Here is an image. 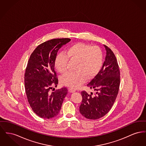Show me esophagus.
I'll use <instances>...</instances> for the list:
<instances>
[{
	"label": "esophagus",
	"instance_id": "obj_1",
	"mask_svg": "<svg viewBox=\"0 0 146 146\" xmlns=\"http://www.w3.org/2000/svg\"><path fill=\"white\" fill-rule=\"evenodd\" d=\"M69 91L70 92V93H73V92H76V90L75 89H72V88H69L68 89Z\"/></svg>",
	"mask_w": 146,
	"mask_h": 146
}]
</instances>
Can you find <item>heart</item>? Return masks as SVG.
<instances>
[{
	"label": "heart",
	"instance_id": "1",
	"mask_svg": "<svg viewBox=\"0 0 146 146\" xmlns=\"http://www.w3.org/2000/svg\"><path fill=\"white\" fill-rule=\"evenodd\" d=\"M69 59L77 61L76 72H67L60 79L62 84L70 88L76 89L83 84L88 79L95 77L100 71L103 64V53L98 46L92 47L82 42L73 44L65 53L57 55L54 66L60 73H64L68 64Z\"/></svg>",
	"mask_w": 146,
	"mask_h": 146
}]
</instances>
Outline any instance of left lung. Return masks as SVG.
Instances as JSON below:
<instances>
[{"instance_id": "obj_1", "label": "left lung", "mask_w": 146, "mask_h": 146, "mask_svg": "<svg viewBox=\"0 0 146 146\" xmlns=\"http://www.w3.org/2000/svg\"><path fill=\"white\" fill-rule=\"evenodd\" d=\"M106 51L105 60L99 73L87 84L95 94L82 91L80 113L86 119L96 120L110 110L118 94L120 83L119 67L111 50L104 45Z\"/></svg>"}]
</instances>
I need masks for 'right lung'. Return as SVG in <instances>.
<instances>
[{
    "label": "right lung",
    "instance_id": "1",
    "mask_svg": "<svg viewBox=\"0 0 146 146\" xmlns=\"http://www.w3.org/2000/svg\"><path fill=\"white\" fill-rule=\"evenodd\" d=\"M70 41L68 38H54L40 44L27 62L24 77L26 96L33 111L41 118L56 116L68 93L66 87L52 92L51 89L58 83L54 70L57 52Z\"/></svg>",
    "mask_w": 146,
    "mask_h": 146
}]
</instances>
